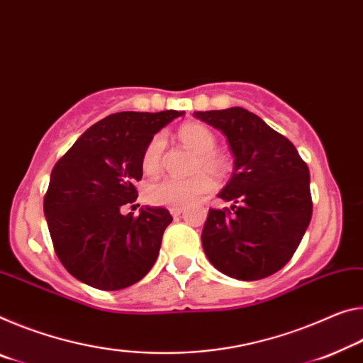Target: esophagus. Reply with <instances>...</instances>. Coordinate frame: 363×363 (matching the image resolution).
I'll use <instances>...</instances> for the list:
<instances>
[{
	"mask_svg": "<svg viewBox=\"0 0 363 363\" xmlns=\"http://www.w3.org/2000/svg\"><path fill=\"white\" fill-rule=\"evenodd\" d=\"M169 213L172 216H179L184 213V208H181V206H172V208L169 210Z\"/></svg>",
	"mask_w": 363,
	"mask_h": 363,
	"instance_id": "34e87169",
	"label": "esophagus"
}]
</instances>
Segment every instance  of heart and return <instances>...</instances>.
<instances>
[{
    "label": "heart",
    "instance_id": "obj_1",
    "mask_svg": "<svg viewBox=\"0 0 363 363\" xmlns=\"http://www.w3.org/2000/svg\"><path fill=\"white\" fill-rule=\"evenodd\" d=\"M179 140L199 155L194 171L199 172L191 179H172L166 177L150 184L145 191L148 203L158 206H189L199 202L203 195L215 189V181L208 174L221 177L226 172V160L216 153V137L203 124L189 123L179 129ZM164 150L163 135H155L148 143L142 157V169L145 174H157L161 168ZM206 170V173H202Z\"/></svg>",
    "mask_w": 363,
    "mask_h": 363
}]
</instances>
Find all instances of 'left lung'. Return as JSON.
Here are the masks:
<instances>
[{
    "label": "left lung",
    "mask_w": 363,
    "mask_h": 363,
    "mask_svg": "<svg viewBox=\"0 0 363 363\" xmlns=\"http://www.w3.org/2000/svg\"><path fill=\"white\" fill-rule=\"evenodd\" d=\"M194 116L221 130L234 157L231 179L218 194L233 211H208L205 255L218 272L235 279L255 281L279 272L312 218L306 161L284 135L240 106Z\"/></svg>",
    "instance_id": "8db88e82"
}]
</instances>
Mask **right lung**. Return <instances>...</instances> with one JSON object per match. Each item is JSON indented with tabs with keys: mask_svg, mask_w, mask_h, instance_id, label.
<instances>
[{
	"mask_svg": "<svg viewBox=\"0 0 363 363\" xmlns=\"http://www.w3.org/2000/svg\"><path fill=\"white\" fill-rule=\"evenodd\" d=\"M184 111H123L91 125L55 164L45 195L55 252L74 278L95 289L119 291L140 281L157 262L172 216L134 203L142 157L153 135ZM135 206V205H132Z\"/></svg>",
	"mask_w": 363,
	"mask_h": 363,
	"instance_id": "add662e5",
	"label": "right lung"
}]
</instances>
